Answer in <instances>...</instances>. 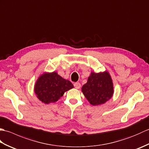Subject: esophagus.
Wrapping results in <instances>:
<instances>
[{
    "label": "esophagus",
    "instance_id": "esophagus-1",
    "mask_svg": "<svg viewBox=\"0 0 149 149\" xmlns=\"http://www.w3.org/2000/svg\"><path fill=\"white\" fill-rule=\"evenodd\" d=\"M74 87L75 88H76V89H79V88L81 86V84L79 83H75L74 84Z\"/></svg>",
    "mask_w": 149,
    "mask_h": 149
}]
</instances>
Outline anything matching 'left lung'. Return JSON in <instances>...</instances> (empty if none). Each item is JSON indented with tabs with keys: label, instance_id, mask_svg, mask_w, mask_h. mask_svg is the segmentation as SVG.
<instances>
[{
	"label": "left lung",
	"instance_id": "8db88e82",
	"mask_svg": "<svg viewBox=\"0 0 149 149\" xmlns=\"http://www.w3.org/2000/svg\"><path fill=\"white\" fill-rule=\"evenodd\" d=\"M82 92L91 105L99 106L106 103L114 93L111 77L107 71L91 72L87 83L81 88Z\"/></svg>",
	"mask_w": 149,
	"mask_h": 149
}]
</instances>
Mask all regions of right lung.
Segmentation results:
<instances>
[{"instance_id": "add662e5", "label": "right lung", "mask_w": 149, "mask_h": 149, "mask_svg": "<svg viewBox=\"0 0 149 149\" xmlns=\"http://www.w3.org/2000/svg\"><path fill=\"white\" fill-rule=\"evenodd\" d=\"M73 88L70 81L63 79L56 72H44L38 78L34 91L38 99L48 104L58 101L65 92Z\"/></svg>"}]
</instances>
